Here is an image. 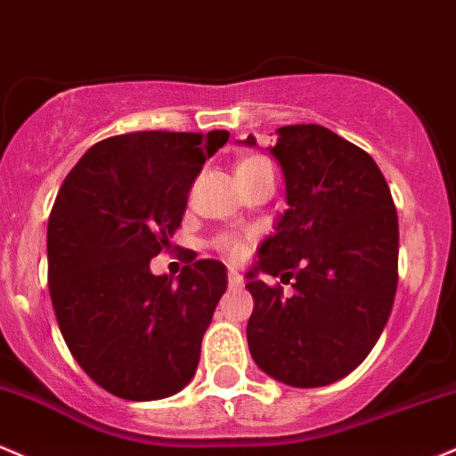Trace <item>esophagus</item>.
<instances>
[{"mask_svg":"<svg viewBox=\"0 0 456 456\" xmlns=\"http://www.w3.org/2000/svg\"><path fill=\"white\" fill-rule=\"evenodd\" d=\"M228 284H230V289H241L243 286V278H241V273H239V271H234V269H230V273H228Z\"/></svg>","mask_w":456,"mask_h":456,"instance_id":"1","label":"esophagus"}]
</instances>
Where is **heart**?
Wrapping results in <instances>:
<instances>
[{"instance_id":"heart-1","label":"heart","mask_w":456,"mask_h":456,"mask_svg":"<svg viewBox=\"0 0 456 456\" xmlns=\"http://www.w3.org/2000/svg\"><path fill=\"white\" fill-rule=\"evenodd\" d=\"M260 161H265V159H260V157H249V159H245V161L239 163V167L254 166V163H260ZM239 167H237V170H239ZM217 245L224 249V252H228L230 256H239V254L243 252L241 241H237V239H232V237H222L217 241Z\"/></svg>"}]
</instances>
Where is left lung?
I'll return each instance as SVG.
<instances>
[{"instance_id": "8db88e82", "label": "left lung", "mask_w": 456, "mask_h": 456, "mask_svg": "<svg viewBox=\"0 0 456 456\" xmlns=\"http://www.w3.org/2000/svg\"><path fill=\"white\" fill-rule=\"evenodd\" d=\"M256 146V137L239 140ZM269 152L289 208L258 248L248 345L263 372L321 387L355 370L379 340L398 284V217L375 159L321 125L278 129ZM258 273L295 279L293 297Z\"/></svg>"}]
</instances>
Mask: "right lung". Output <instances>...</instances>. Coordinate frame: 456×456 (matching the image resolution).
<instances>
[{
  "label": "right lung",
  "mask_w": 456,
  "mask_h": 456,
  "mask_svg": "<svg viewBox=\"0 0 456 456\" xmlns=\"http://www.w3.org/2000/svg\"><path fill=\"white\" fill-rule=\"evenodd\" d=\"M228 131L107 137L77 161L49 215V293L77 364L126 401H159L196 375L226 293L219 260L183 267L176 284L151 260L170 248L187 193Z\"/></svg>",
  "instance_id": "add662e5"
}]
</instances>
